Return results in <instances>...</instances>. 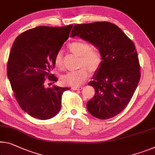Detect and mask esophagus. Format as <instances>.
I'll use <instances>...</instances> for the list:
<instances>
[{"instance_id": "1", "label": "esophagus", "mask_w": 155, "mask_h": 155, "mask_svg": "<svg viewBox=\"0 0 155 155\" xmlns=\"http://www.w3.org/2000/svg\"><path fill=\"white\" fill-rule=\"evenodd\" d=\"M72 89L74 90H81L83 89V86H78V87H72Z\"/></svg>"}]
</instances>
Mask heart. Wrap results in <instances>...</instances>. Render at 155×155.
I'll return each mask as SVG.
<instances>
[{
  "label": "heart",
  "mask_w": 155,
  "mask_h": 155,
  "mask_svg": "<svg viewBox=\"0 0 155 155\" xmlns=\"http://www.w3.org/2000/svg\"><path fill=\"white\" fill-rule=\"evenodd\" d=\"M69 50L73 54L80 56L78 70L69 72L62 77V82L70 86H78L85 81L87 78L89 72H94L101 65L103 58L99 49L91 47L89 43L83 41H76L69 44ZM55 65L58 69L63 67L62 54L61 51L56 54L54 58Z\"/></svg>",
  "instance_id": "obj_1"
}]
</instances>
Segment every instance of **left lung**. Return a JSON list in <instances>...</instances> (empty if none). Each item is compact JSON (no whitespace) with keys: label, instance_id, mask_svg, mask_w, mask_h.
<instances>
[{"label":"left lung","instance_id":"left-lung-1","mask_svg":"<svg viewBox=\"0 0 155 155\" xmlns=\"http://www.w3.org/2000/svg\"><path fill=\"white\" fill-rule=\"evenodd\" d=\"M74 36L92 43L102 54L101 65L88 83L95 90L87 102L88 112L100 119L116 116L129 104L141 77L133 42L116 25L105 21L75 25Z\"/></svg>","mask_w":155,"mask_h":155}]
</instances>
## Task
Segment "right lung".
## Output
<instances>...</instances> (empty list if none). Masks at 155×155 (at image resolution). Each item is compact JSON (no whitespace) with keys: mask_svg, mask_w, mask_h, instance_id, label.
I'll return each instance as SVG.
<instances>
[{"mask_svg":"<svg viewBox=\"0 0 155 155\" xmlns=\"http://www.w3.org/2000/svg\"><path fill=\"white\" fill-rule=\"evenodd\" d=\"M72 26L36 27L21 34L12 45L7 77L18 105L36 119L55 117L61 108L63 93L70 89L56 85L47 87L45 79L58 81L51 71L56 54L68 38Z\"/></svg>","mask_w":155,"mask_h":155,"instance_id":"add662e5","label":"right lung"}]
</instances>
